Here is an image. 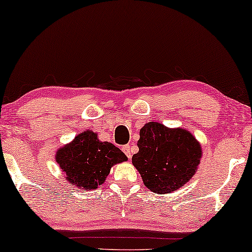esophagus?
<instances>
[{
	"label": "esophagus",
	"instance_id": "esophagus-1",
	"mask_svg": "<svg viewBox=\"0 0 252 252\" xmlns=\"http://www.w3.org/2000/svg\"><path fill=\"white\" fill-rule=\"evenodd\" d=\"M122 150L123 153H125L126 155L127 158H131V156H132V147H131L130 145H126V146H123L122 147Z\"/></svg>",
	"mask_w": 252,
	"mask_h": 252
}]
</instances>
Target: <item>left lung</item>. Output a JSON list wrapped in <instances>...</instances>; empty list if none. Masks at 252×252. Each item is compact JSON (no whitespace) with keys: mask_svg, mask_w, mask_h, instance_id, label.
<instances>
[{"mask_svg":"<svg viewBox=\"0 0 252 252\" xmlns=\"http://www.w3.org/2000/svg\"><path fill=\"white\" fill-rule=\"evenodd\" d=\"M132 163L148 189L170 194L189 182L202 159V146L189 130L148 122L140 129Z\"/></svg>","mask_w":252,"mask_h":252,"instance_id":"8db88e82","label":"left lung"}]
</instances>
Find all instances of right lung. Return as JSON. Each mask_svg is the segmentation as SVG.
<instances>
[{
    "label": "right lung",
    "mask_w": 252,
    "mask_h": 252,
    "mask_svg": "<svg viewBox=\"0 0 252 252\" xmlns=\"http://www.w3.org/2000/svg\"><path fill=\"white\" fill-rule=\"evenodd\" d=\"M55 158L66 181L82 190L96 189L105 182L112 167L127 160L118 147L101 141L92 130L83 131L73 141L58 148Z\"/></svg>",
    "instance_id": "right-lung-1"
}]
</instances>
